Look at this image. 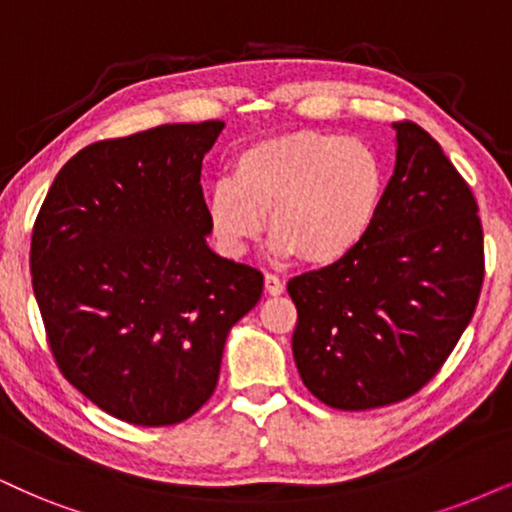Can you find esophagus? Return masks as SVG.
I'll return each mask as SVG.
<instances>
[{
    "mask_svg": "<svg viewBox=\"0 0 512 512\" xmlns=\"http://www.w3.org/2000/svg\"><path fill=\"white\" fill-rule=\"evenodd\" d=\"M264 290H267L269 295H281L283 290H286V283H283L276 274H267L264 276Z\"/></svg>",
    "mask_w": 512,
    "mask_h": 512,
    "instance_id": "obj_1",
    "label": "esophagus"
}]
</instances>
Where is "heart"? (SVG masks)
I'll use <instances>...</instances> for the list:
<instances>
[{
	"instance_id": "obj_1",
	"label": "heart",
	"mask_w": 512,
	"mask_h": 512,
	"mask_svg": "<svg viewBox=\"0 0 512 512\" xmlns=\"http://www.w3.org/2000/svg\"><path fill=\"white\" fill-rule=\"evenodd\" d=\"M385 191V160L368 141L297 129L238 155L234 179L212 186L210 222L226 250L241 252L269 215L278 255L328 267L371 234Z\"/></svg>"
}]
</instances>
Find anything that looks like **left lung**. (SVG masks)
I'll return each instance as SVG.
<instances>
[{"instance_id":"8db88e82","label":"left lung","mask_w":512,"mask_h":512,"mask_svg":"<svg viewBox=\"0 0 512 512\" xmlns=\"http://www.w3.org/2000/svg\"><path fill=\"white\" fill-rule=\"evenodd\" d=\"M397 165L371 234L340 262L288 281L304 387L340 411L397 404L454 352L484 281L477 200L442 146L394 122Z\"/></svg>"}]
</instances>
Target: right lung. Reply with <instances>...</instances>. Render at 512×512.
Segmentation results:
<instances>
[{
    "mask_svg": "<svg viewBox=\"0 0 512 512\" xmlns=\"http://www.w3.org/2000/svg\"><path fill=\"white\" fill-rule=\"evenodd\" d=\"M222 120L160 125L75 153L37 212L30 274L58 371L101 411L174 425L212 397L226 335L264 276L205 236L200 186Z\"/></svg>",
    "mask_w": 512,
    "mask_h": 512,
    "instance_id": "right-lung-1",
    "label": "right lung"
}]
</instances>
